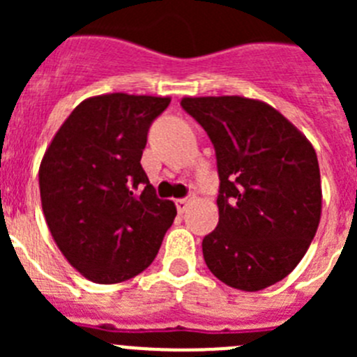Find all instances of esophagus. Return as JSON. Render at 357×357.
<instances>
[{
  "instance_id": "obj_1",
  "label": "esophagus",
  "mask_w": 357,
  "mask_h": 357,
  "mask_svg": "<svg viewBox=\"0 0 357 357\" xmlns=\"http://www.w3.org/2000/svg\"><path fill=\"white\" fill-rule=\"evenodd\" d=\"M189 198H181V200H176L175 204H176V211H178V213H184L185 209H188V206H189Z\"/></svg>"
}]
</instances>
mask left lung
<instances>
[{
  "label": "left lung",
  "mask_w": 357,
  "mask_h": 357,
  "mask_svg": "<svg viewBox=\"0 0 357 357\" xmlns=\"http://www.w3.org/2000/svg\"><path fill=\"white\" fill-rule=\"evenodd\" d=\"M216 151L218 227L202 241L214 277L259 291L295 270L317 234V151L279 110L243 96L182 98Z\"/></svg>",
  "instance_id": "1"
}]
</instances>
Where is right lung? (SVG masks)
Here are the masks:
<instances>
[{
  "mask_svg": "<svg viewBox=\"0 0 357 357\" xmlns=\"http://www.w3.org/2000/svg\"><path fill=\"white\" fill-rule=\"evenodd\" d=\"M172 98L112 93L75 107L39 168L43 213L85 279L116 284L155 259L176 216L141 166L148 128Z\"/></svg>",
  "mask_w": 357,
  "mask_h": 357,
  "instance_id": "add662e5",
  "label": "right lung"
}]
</instances>
